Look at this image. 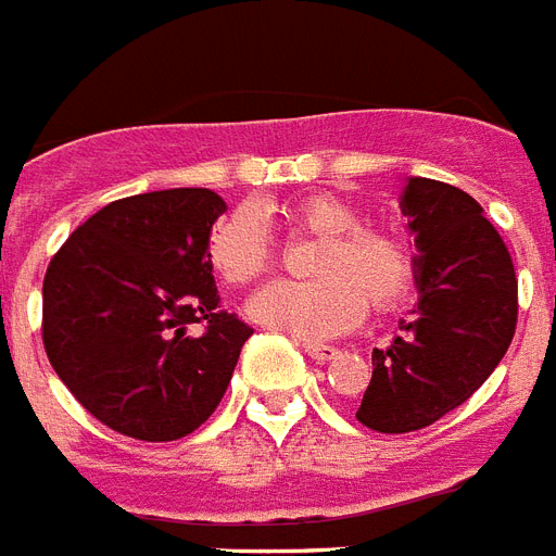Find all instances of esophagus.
Segmentation results:
<instances>
[{"mask_svg": "<svg viewBox=\"0 0 556 556\" xmlns=\"http://www.w3.org/2000/svg\"><path fill=\"white\" fill-rule=\"evenodd\" d=\"M304 353L309 355L313 362L327 364V362H332L336 355H339V350H336V348H327V344H304Z\"/></svg>", "mask_w": 556, "mask_h": 556, "instance_id": "obj_1", "label": "esophagus"}]
</instances>
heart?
<instances>
[{
	"label": "heart",
	"instance_id": "obj_1",
	"mask_svg": "<svg viewBox=\"0 0 556 556\" xmlns=\"http://www.w3.org/2000/svg\"><path fill=\"white\" fill-rule=\"evenodd\" d=\"M290 229L321 238L309 257L313 281H278L250 304L255 321L299 339H332L372 313L396 309L416 278V257L399 235L362 226V212L339 194H306L283 208ZM206 261L226 287H250L275 264V243L252 208H232L206 238Z\"/></svg>",
	"mask_w": 556,
	"mask_h": 556
}]
</instances>
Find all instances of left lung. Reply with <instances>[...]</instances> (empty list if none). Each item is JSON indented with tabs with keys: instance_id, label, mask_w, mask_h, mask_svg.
Returning <instances> with one entry per match:
<instances>
[{
	"instance_id": "left-lung-1",
	"label": "left lung",
	"mask_w": 556,
	"mask_h": 556,
	"mask_svg": "<svg viewBox=\"0 0 556 556\" xmlns=\"http://www.w3.org/2000/svg\"><path fill=\"white\" fill-rule=\"evenodd\" d=\"M402 212L419 250V306L388 350H372L355 419L379 433L428 428L468 402L503 362L519 309L508 247L468 192L410 177Z\"/></svg>"
}]
</instances>
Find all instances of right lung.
Returning a JSON list of instances; mask_svg holds the SVG:
<instances>
[{
	"label": "right lung",
	"instance_id": "add662e5",
	"mask_svg": "<svg viewBox=\"0 0 556 556\" xmlns=\"http://www.w3.org/2000/svg\"><path fill=\"white\" fill-rule=\"evenodd\" d=\"M212 189L123 198L77 226L42 281V344L65 388L123 437L172 442L215 413L250 324L217 306Z\"/></svg>",
	"mask_w": 556,
	"mask_h": 556
}]
</instances>
